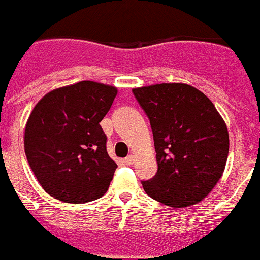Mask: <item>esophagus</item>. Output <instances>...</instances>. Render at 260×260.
<instances>
[{
	"label": "esophagus",
	"instance_id": "34e87169",
	"mask_svg": "<svg viewBox=\"0 0 260 260\" xmlns=\"http://www.w3.org/2000/svg\"><path fill=\"white\" fill-rule=\"evenodd\" d=\"M134 161H135V157H134V155H128L127 157L125 158V162H126V165H132V164H134Z\"/></svg>",
	"mask_w": 260,
	"mask_h": 260
}]
</instances>
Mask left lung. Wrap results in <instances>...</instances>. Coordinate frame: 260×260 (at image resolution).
<instances>
[{"label":"left lung","mask_w":260,"mask_h":260,"mask_svg":"<svg viewBox=\"0 0 260 260\" xmlns=\"http://www.w3.org/2000/svg\"><path fill=\"white\" fill-rule=\"evenodd\" d=\"M150 119L157 172L142 181L151 198L189 207L206 198L221 178L229 152L224 119L195 87L161 83L133 89Z\"/></svg>","instance_id":"8db88e82"}]
</instances>
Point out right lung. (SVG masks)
<instances>
[{
    "instance_id": "right-lung-1",
    "label": "right lung",
    "mask_w": 260,
    "mask_h": 260,
    "mask_svg": "<svg viewBox=\"0 0 260 260\" xmlns=\"http://www.w3.org/2000/svg\"><path fill=\"white\" fill-rule=\"evenodd\" d=\"M117 88L92 80L53 89L35 105L24 151L41 187L53 198L80 204L102 198L117 164L107 152L100 122Z\"/></svg>"
}]
</instances>
